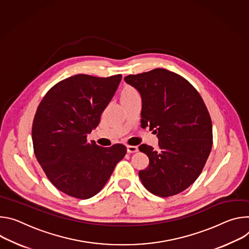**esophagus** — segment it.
Returning a JSON list of instances; mask_svg holds the SVG:
<instances>
[{"mask_svg": "<svg viewBox=\"0 0 249 249\" xmlns=\"http://www.w3.org/2000/svg\"><path fill=\"white\" fill-rule=\"evenodd\" d=\"M126 149H127L128 153H134L136 151H139V147L135 146V145H127Z\"/></svg>", "mask_w": 249, "mask_h": 249, "instance_id": "obj_1", "label": "esophagus"}]
</instances>
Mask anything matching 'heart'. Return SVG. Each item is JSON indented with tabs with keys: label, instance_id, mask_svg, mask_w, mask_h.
I'll return each mask as SVG.
<instances>
[{
	"label": "heart",
	"instance_id": "b5f03b06",
	"mask_svg": "<svg viewBox=\"0 0 249 249\" xmlns=\"http://www.w3.org/2000/svg\"><path fill=\"white\" fill-rule=\"evenodd\" d=\"M137 95H139V92H137L133 87L127 85V86H124L122 91V100L128 99V98H131V97H134Z\"/></svg>",
	"mask_w": 249,
	"mask_h": 249
}]
</instances>
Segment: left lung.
Segmentation results:
<instances>
[{
	"label": "left lung",
	"mask_w": 249,
	"mask_h": 249,
	"mask_svg": "<svg viewBox=\"0 0 249 249\" xmlns=\"http://www.w3.org/2000/svg\"><path fill=\"white\" fill-rule=\"evenodd\" d=\"M142 95V127H149L159 140V150L142 144L149 158L139 172L143 186L153 195L167 198L196 181L213 146L209 110L199 94L184 77L166 69L124 77Z\"/></svg>",
	"instance_id": "left-lung-1"
}]
</instances>
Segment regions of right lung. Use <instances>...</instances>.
Here are the masks:
<instances>
[{
  "label": "right lung",
  "mask_w": 249,
  "mask_h": 249,
  "mask_svg": "<svg viewBox=\"0 0 249 249\" xmlns=\"http://www.w3.org/2000/svg\"><path fill=\"white\" fill-rule=\"evenodd\" d=\"M122 75L78 74L55 84L38 105L33 124L36 157L48 180L76 199H89L103 189L126 147L88 142Z\"/></svg>",
  "instance_id": "1"
}]
</instances>
